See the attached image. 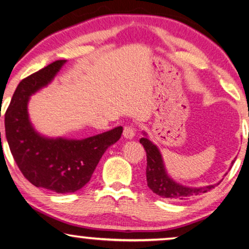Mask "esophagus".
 <instances>
[{
  "instance_id": "34e87169",
  "label": "esophagus",
  "mask_w": 249,
  "mask_h": 249,
  "mask_svg": "<svg viewBox=\"0 0 249 249\" xmlns=\"http://www.w3.org/2000/svg\"><path fill=\"white\" fill-rule=\"evenodd\" d=\"M123 135L125 138H128V140H132V138L135 136V128L133 125H126L124 127V132Z\"/></svg>"
}]
</instances>
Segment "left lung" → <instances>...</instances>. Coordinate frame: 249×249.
I'll return each mask as SVG.
<instances>
[{
    "mask_svg": "<svg viewBox=\"0 0 249 249\" xmlns=\"http://www.w3.org/2000/svg\"><path fill=\"white\" fill-rule=\"evenodd\" d=\"M141 144L144 146L147 156V167H146V179L147 185L151 191L156 195L160 196L166 199H170L174 201L185 200L187 197L200 196L220 184L206 185L201 188H189L175 182L169 176L167 175L165 166H163L162 157L157 146L154 145L148 138L142 137L140 140ZM234 162V161H233ZM231 162V165H233Z\"/></svg>",
    "mask_w": 249,
    "mask_h": 249,
    "instance_id": "1",
    "label": "left lung"
}]
</instances>
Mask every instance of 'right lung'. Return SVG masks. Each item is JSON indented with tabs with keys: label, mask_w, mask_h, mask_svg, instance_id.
<instances>
[{
	"label": "right lung",
	"mask_w": 249,
	"mask_h": 249,
	"mask_svg": "<svg viewBox=\"0 0 249 249\" xmlns=\"http://www.w3.org/2000/svg\"><path fill=\"white\" fill-rule=\"evenodd\" d=\"M65 62L56 60L23 79L5 112V136L20 172L35 187L57 193L75 192L89 182L105 150L123 133L119 126L81 141L53 140L33 128L27 113L29 96L47 86Z\"/></svg>",
	"instance_id": "right-lung-1"
}]
</instances>
